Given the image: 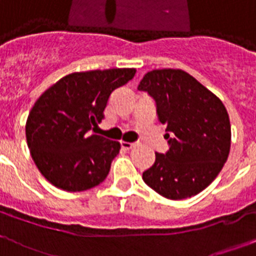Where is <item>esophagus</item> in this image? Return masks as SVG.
<instances>
[{
	"label": "esophagus",
	"mask_w": 256,
	"mask_h": 256,
	"mask_svg": "<svg viewBox=\"0 0 256 256\" xmlns=\"http://www.w3.org/2000/svg\"><path fill=\"white\" fill-rule=\"evenodd\" d=\"M138 144L139 143H128V142H121L122 148H124V150H132V148H135Z\"/></svg>",
	"instance_id": "obj_1"
}]
</instances>
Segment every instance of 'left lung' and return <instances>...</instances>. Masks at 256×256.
Wrapping results in <instances>:
<instances>
[{
  "label": "left lung",
  "instance_id": "obj_1",
  "mask_svg": "<svg viewBox=\"0 0 256 256\" xmlns=\"http://www.w3.org/2000/svg\"><path fill=\"white\" fill-rule=\"evenodd\" d=\"M138 90L156 102L169 143L166 154H154L143 181L172 200L199 194L218 177L230 151V121L224 104L180 68L148 72Z\"/></svg>",
  "mask_w": 256,
  "mask_h": 256
}]
</instances>
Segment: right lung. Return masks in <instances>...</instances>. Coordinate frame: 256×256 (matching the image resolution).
<instances>
[{"label": "right lung", "mask_w": 256, "mask_h": 256, "mask_svg": "<svg viewBox=\"0 0 256 256\" xmlns=\"http://www.w3.org/2000/svg\"><path fill=\"white\" fill-rule=\"evenodd\" d=\"M135 72V68L72 72L36 100L26 122V138L36 166L53 186L76 192L106 178L121 144L88 132L104 118L112 92Z\"/></svg>", "instance_id": "obj_1"}]
</instances>
